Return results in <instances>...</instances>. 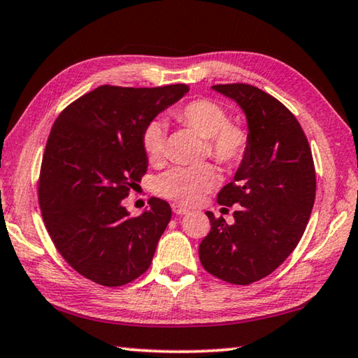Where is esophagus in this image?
<instances>
[{"mask_svg": "<svg viewBox=\"0 0 358 358\" xmlns=\"http://www.w3.org/2000/svg\"><path fill=\"white\" fill-rule=\"evenodd\" d=\"M172 210H173L175 215H185V213H188V208L183 207V206H180V203H173Z\"/></svg>", "mask_w": 358, "mask_h": 358, "instance_id": "34e87169", "label": "esophagus"}]
</instances>
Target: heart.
<instances>
[{
    "label": "heart",
    "instance_id": "obj_1",
    "mask_svg": "<svg viewBox=\"0 0 358 358\" xmlns=\"http://www.w3.org/2000/svg\"><path fill=\"white\" fill-rule=\"evenodd\" d=\"M172 116L207 138V155L220 166L236 167L250 150V132L241 124L229 121V113L218 101L194 99L172 110ZM141 148L151 164L162 161L166 148V129L161 122L146 124L141 132ZM217 183V172L203 164L197 167H178L162 173L157 180L159 196L191 206Z\"/></svg>",
    "mask_w": 358,
    "mask_h": 358
}]
</instances>
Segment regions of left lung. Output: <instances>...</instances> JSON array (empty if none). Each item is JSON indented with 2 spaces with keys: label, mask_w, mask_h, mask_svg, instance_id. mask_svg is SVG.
Listing matches in <instances>:
<instances>
[{
  "label": "left lung",
  "mask_w": 358,
  "mask_h": 358,
  "mask_svg": "<svg viewBox=\"0 0 358 358\" xmlns=\"http://www.w3.org/2000/svg\"><path fill=\"white\" fill-rule=\"evenodd\" d=\"M213 89L245 111L250 150L218 192L220 206L236 203L234 223L207 212L210 231L199 259L217 279L250 285L279 268L301 241L315 201L314 159L298 119L275 97L245 83Z\"/></svg>",
  "instance_id": "8db88e82"
}]
</instances>
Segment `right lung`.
I'll return each mask as SVG.
<instances>
[{
    "mask_svg": "<svg viewBox=\"0 0 358 358\" xmlns=\"http://www.w3.org/2000/svg\"><path fill=\"white\" fill-rule=\"evenodd\" d=\"M100 86L55 119L44 148L38 201L44 226L68 264L103 287H121L148 271L172 208L151 197L130 217L122 202L148 169L141 132L188 92Z\"/></svg>",
    "mask_w": 358,
    "mask_h": 358,
    "instance_id": "obj_1",
    "label": "right lung"
}]
</instances>
